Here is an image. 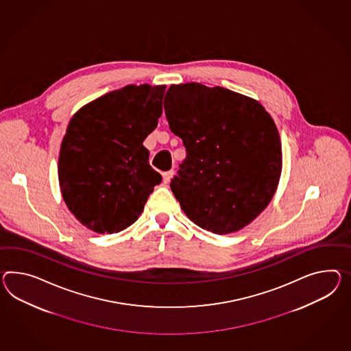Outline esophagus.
Segmentation results:
<instances>
[{
    "label": "esophagus",
    "mask_w": 351,
    "mask_h": 351,
    "mask_svg": "<svg viewBox=\"0 0 351 351\" xmlns=\"http://www.w3.org/2000/svg\"><path fill=\"white\" fill-rule=\"evenodd\" d=\"M172 176H173V170H170V171L163 172L162 173V180L165 184H167V182H170V180L172 179Z\"/></svg>",
    "instance_id": "1"
}]
</instances>
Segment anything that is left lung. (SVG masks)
Instances as JSON below:
<instances>
[{"instance_id":"1","label":"left lung","mask_w":351,"mask_h":351,"mask_svg":"<svg viewBox=\"0 0 351 351\" xmlns=\"http://www.w3.org/2000/svg\"><path fill=\"white\" fill-rule=\"evenodd\" d=\"M163 106L186 148L170 184L181 209L218 234L252 222L282 173V142L270 114L245 95L197 82L170 86Z\"/></svg>"}]
</instances>
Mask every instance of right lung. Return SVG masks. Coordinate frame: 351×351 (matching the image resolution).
<instances>
[{
  "label": "right lung",
  "instance_id": "obj_1",
  "mask_svg": "<svg viewBox=\"0 0 351 351\" xmlns=\"http://www.w3.org/2000/svg\"><path fill=\"white\" fill-rule=\"evenodd\" d=\"M165 88L125 86L86 104L69 121L58 158L60 191L88 230L128 228L161 182L143 141L162 114Z\"/></svg>",
  "mask_w": 351,
  "mask_h": 351
}]
</instances>
